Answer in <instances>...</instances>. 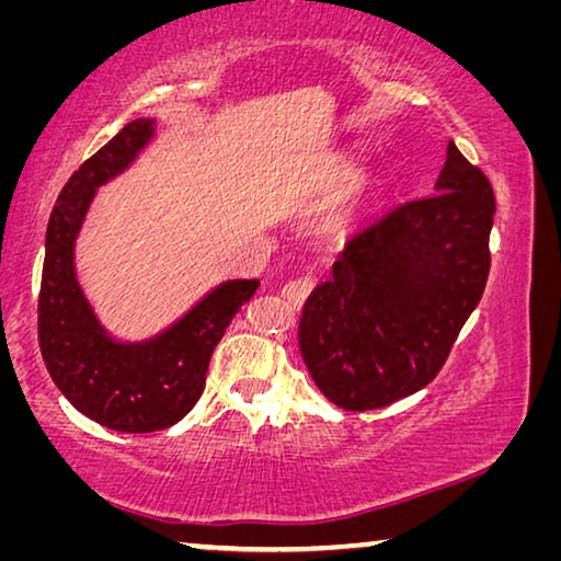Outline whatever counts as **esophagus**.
<instances>
[{
  "label": "esophagus",
  "mask_w": 561,
  "mask_h": 561,
  "mask_svg": "<svg viewBox=\"0 0 561 561\" xmlns=\"http://www.w3.org/2000/svg\"><path fill=\"white\" fill-rule=\"evenodd\" d=\"M311 289H314V279H311V277H299V279L289 282L287 287L282 289V297L287 299L291 307H301V304L307 301V297L311 294Z\"/></svg>",
  "instance_id": "34e87169"
}]
</instances>
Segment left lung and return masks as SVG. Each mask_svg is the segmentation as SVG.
<instances>
[{
	"instance_id": "obj_1",
	"label": "left lung",
	"mask_w": 561,
	"mask_h": 561,
	"mask_svg": "<svg viewBox=\"0 0 561 561\" xmlns=\"http://www.w3.org/2000/svg\"><path fill=\"white\" fill-rule=\"evenodd\" d=\"M492 217L490 180L450 140L435 195L351 237L299 319L304 364L331 403L374 411L438 376L485 291Z\"/></svg>"
}]
</instances>
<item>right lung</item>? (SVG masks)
<instances>
[{
  "label": "right lung",
  "mask_w": 561,
  "mask_h": 561,
  "mask_svg": "<svg viewBox=\"0 0 561 561\" xmlns=\"http://www.w3.org/2000/svg\"><path fill=\"white\" fill-rule=\"evenodd\" d=\"M156 136L153 118L123 126L64 185L46 227L39 346L51 381L76 411L121 433H153L185 417L205 391L210 356L257 279H227L146 341H116L76 279L73 244L93 195Z\"/></svg>",
  "instance_id": "add662e5"
}]
</instances>
